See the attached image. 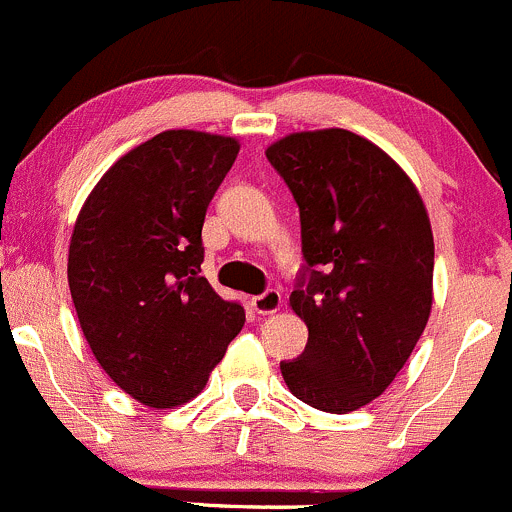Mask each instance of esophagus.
I'll return each instance as SVG.
<instances>
[{"label": "esophagus", "instance_id": "34e87169", "mask_svg": "<svg viewBox=\"0 0 512 512\" xmlns=\"http://www.w3.org/2000/svg\"><path fill=\"white\" fill-rule=\"evenodd\" d=\"M251 306H254V311L261 313V316H271V313L281 311L283 296L271 288V291H266V293H261V296L251 298Z\"/></svg>", "mask_w": 512, "mask_h": 512}]
</instances>
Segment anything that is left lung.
I'll return each mask as SVG.
<instances>
[{
	"label": "left lung",
	"mask_w": 512,
	"mask_h": 512,
	"mask_svg": "<svg viewBox=\"0 0 512 512\" xmlns=\"http://www.w3.org/2000/svg\"><path fill=\"white\" fill-rule=\"evenodd\" d=\"M301 211L308 276L288 298L306 351L281 363L288 391L326 413L381 396L433 306V231L411 176L346 129L296 131L266 149Z\"/></svg>",
	"instance_id": "1"
}]
</instances>
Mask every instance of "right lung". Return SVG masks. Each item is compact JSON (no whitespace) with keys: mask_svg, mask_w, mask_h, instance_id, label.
I'll return each instance as SVG.
<instances>
[{"mask_svg":"<svg viewBox=\"0 0 512 512\" xmlns=\"http://www.w3.org/2000/svg\"><path fill=\"white\" fill-rule=\"evenodd\" d=\"M236 136L169 129L126 151L86 196L69 241V291L106 376L166 411L206 388L244 308L201 276L206 209Z\"/></svg>","mask_w":512,"mask_h":512,"instance_id":"1","label":"right lung"}]
</instances>
